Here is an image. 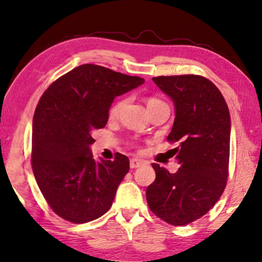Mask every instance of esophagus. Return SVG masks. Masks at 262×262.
Here are the masks:
<instances>
[{"mask_svg": "<svg viewBox=\"0 0 262 262\" xmlns=\"http://www.w3.org/2000/svg\"><path fill=\"white\" fill-rule=\"evenodd\" d=\"M142 164H143V161L137 159V157H134V159L130 160V167L132 168V169H134V168L141 167Z\"/></svg>", "mask_w": 262, "mask_h": 262, "instance_id": "esophagus-1", "label": "esophagus"}]
</instances>
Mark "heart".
I'll return each mask as SVG.
<instances>
[{
  "label": "heart",
  "instance_id": "b5f03b06",
  "mask_svg": "<svg viewBox=\"0 0 262 262\" xmlns=\"http://www.w3.org/2000/svg\"><path fill=\"white\" fill-rule=\"evenodd\" d=\"M156 102H160V100H157L155 98H149L148 100H146V106L149 107V106H151ZM123 103H124V101H118V102L114 103V105L112 106V108H111V111H110L111 117H116L117 114L119 113V111L121 108V106H123Z\"/></svg>",
  "mask_w": 262,
  "mask_h": 262
}]
</instances>
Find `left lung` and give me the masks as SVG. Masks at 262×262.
I'll return each mask as SVG.
<instances>
[{"label": "left lung", "mask_w": 262, "mask_h": 262, "mask_svg": "<svg viewBox=\"0 0 262 262\" xmlns=\"http://www.w3.org/2000/svg\"><path fill=\"white\" fill-rule=\"evenodd\" d=\"M174 103L167 139L180 164L177 173L154 163L156 179L146 188L150 210L171 225H186L209 212L228 179L231 120L227 102L212 82L198 75L154 77Z\"/></svg>", "instance_id": "1"}]
</instances>
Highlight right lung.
Listing matches in <instances>:
<instances>
[{
	"label": "right lung",
	"instance_id": "1",
	"mask_svg": "<svg viewBox=\"0 0 262 262\" xmlns=\"http://www.w3.org/2000/svg\"><path fill=\"white\" fill-rule=\"evenodd\" d=\"M144 83L107 68L83 64L46 89L32 125V168L51 209L73 223L101 217L130 169L127 156L95 161L93 132L106 126L117 96Z\"/></svg>",
	"mask_w": 262,
	"mask_h": 262
}]
</instances>
